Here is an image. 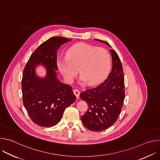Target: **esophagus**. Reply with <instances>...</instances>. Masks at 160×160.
I'll use <instances>...</instances> for the list:
<instances>
[{"label": "esophagus", "mask_w": 160, "mask_h": 160, "mask_svg": "<svg viewBox=\"0 0 160 160\" xmlns=\"http://www.w3.org/2000/svg\"><path fill=\"white\" fill-rule=\"evenodd\" d=\"M73 92H74L75 95L76 96L77 98V99L79 98V96H80V91H79L78 89H74V90H73Z\"/></svg>", "instance_id": "1"}]
</instances>
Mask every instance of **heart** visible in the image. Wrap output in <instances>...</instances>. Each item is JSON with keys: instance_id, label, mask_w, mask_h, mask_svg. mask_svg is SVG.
<instances>
[{"instance_id": "heart-1", "label": "heart", "mask_w": 160, "mask_h": 160, "mask_svg": "<svg viewBox=\"0 0 160 160\" xmlns=\"http://www.w3.org/2000/svg\"><path fill=\"white\" fill-rule=\"evenodd\" d=\"M56 62L58 70L68 83L73 82L78 70L82 82L94 85L108 75L111 57L104 48L78 43L68 50L66 57L58 58Z\"/></svg>"}]
</instances>
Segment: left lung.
<instances>
[{
    "instance_id": "left-lung-1",
    "label": "left lung",
    "mask_w": 160,
    "mask_h": 160,
    "mask_svg": "<svg viewBox=\"0 0 160 160\" xmlns=\"http://www.w3.org/2000/svg\"><path fill=\"white\" fill-rule=\"evenodd\" d=\"M95 40L111 47L107 42ZM109 51L112 66L107 79L98 87L82 92L80 96L88 105V110L81 117L82 122L87 128L95 132L106 130L116 122L125 99L122 64L115 51Z\"/></svg>"
}]
</instances>
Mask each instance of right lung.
Here are the masks:
<instances>
[{
	"label": "right lung",
	"instance_id": "1",
	"mask_svg": "<svg viewBox=\"0 0 160 160\" xmlns=\"http://www.w3.org/2000/svg\"><path fill=\"white\" fill-rule=\"evenodd\" d=\"M72 40L53 37L42 43L31 55L21 82L23 104L32 120L40 127H50L61 119L65 109L76 96L72 87L61 82L57 77V51L61 45ZM43 66L44 78L38 76L36 68Z\"/></svg>",
	"mask_w": 160,
	"mask_h": 160
}]
</instances>
